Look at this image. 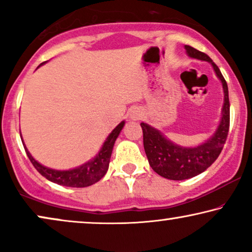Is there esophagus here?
<instances>
[{
    "label": "esophagus",
    "mask_w": 252,
    "mask_h": 252,
    "mask_svg": "<svg viewBox=\"0 0 252 252\" xmlns=\"http://www.w3.org/2000/svg\"><path fill=\"white\" fill-rule=\"evenodd\" d=\"M133 118L137 119V118H139V115H137V113H135V115H133Z\"/></svg>",
    "instance_id": "esophagus-1"
}]
</instances>
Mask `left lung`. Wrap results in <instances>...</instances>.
Listing matches in <instances>:
<instances>
[{"label":"left lung","instance_id":"8db88e82","mask_svg":"<svg viewBox=\"0 0 252 252\" xmlns=\"http://www.w3.org/2000/svg\"><path fill=\"white\" fill-rule=\"evenodd\" d=\"M188 56L211 63L217 77L222 84L223 105L220 124L212 136L194 148L178 146L167 140L163 133L148 124L141 123L143 130L144 151L153 170L160 177L170 180H186L201 174L211 166L221 153L229 129L228 87L219 67L208 55L190 46H185Z\"/></svg>","mask_w":252,"mask_h":252}]
</instances>
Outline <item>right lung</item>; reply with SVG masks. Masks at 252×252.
<instances>
[{"instance_id": "obj_1", "label": "right lung", "mask_w": 252, "mask_h": 252, "mask_svg": "<svg viewBox=\"0 0 252 252\" xmlns=\"http://www.w3.org/2000/svg\"><path fill=\"white\" fill-rule=\"evenodd\" d=\"M124 125H125V122H122L111 133L109 134L105 142L103 143L101 150L98 151V154L96 155L92 160L82 164L81 166L72 168V170L68 171H58L54 170V168L43 166V165L37 163V161L32 157V155H31L30 151L27 150L25 143H23V146L25 148L27 156H29L33 166L36 168L37 172H39L41 175H43V177L48 179L49 181L55 182V184L61 186H66V187H88V186H92L93 184H95V182L101 180V179L105 175L106 171H108L109 168V163L110 158H111L113 146H115L117 137H118L119 133L122 132Z\"/></svg>"}]
</instances>
